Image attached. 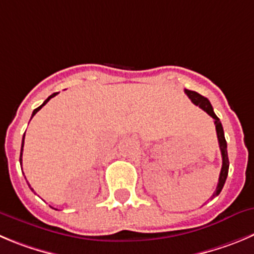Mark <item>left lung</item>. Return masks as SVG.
Here are the masks:
<instances>
[{"mask_svg": "<svg viewBox=\"0 0 254 254\" xmlns=\"http://www.w3.org/2000/svg\"><path fill=\"white\" fill-rule=\"evenodd\" d=\"M186 94L188 95V98L190 99L191 103L194 105L199 106L200 109L205 111L208 115H210L214 119V124H215V130H217V136H218V143H219V148H220V153H222V169H220V174H219V181H218V186L215 191L213 193V196L219 195V193L223 189L224 183H226L227 175H228V169H229V160H228V151H227V141L226 138H224V131H223V127H222V123L219 122L218 119V116L215 115L214 111H213L212 105H210L209 100L204 96H202L200 94L195 91H191V90H184Z\"/></svg>", "mask_w": 254, "mask_h": 254, "instance_id": "obj_1", "label": "left lung"}]
</instances>
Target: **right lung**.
I'll return each mask as SVG.
<instances>
[{"label": "right lung", "mask_w": 254, "mask_h": 254, "mask_svg": "<svg viewBox=\"0 0 254 254\" xmlns=\"http://www.w3.org/2000/svg\"><path fill=\"white\" fill-rule=\"evenodd\" d=\"M58 94H59V92H55V94H52V95H50L49 98H47V99H46V100H45V101H44V104H42V105H41V106H39V108H37V109H35V110H34V113H32V116H31V119H32V118H34V115H35V114H36V113H37V111H39V110H40V109H41V108H42V106H44V105H45V104H47V101H49V100H50V99H51V98H54V96H55V95H58ZM23 143H25V135H23V138H22V145H21V154H20V164H22V150H23ZM31 190H34V189L31 188Z\"/></svg>", "instance_id": "obj_1"}]
</instances>
